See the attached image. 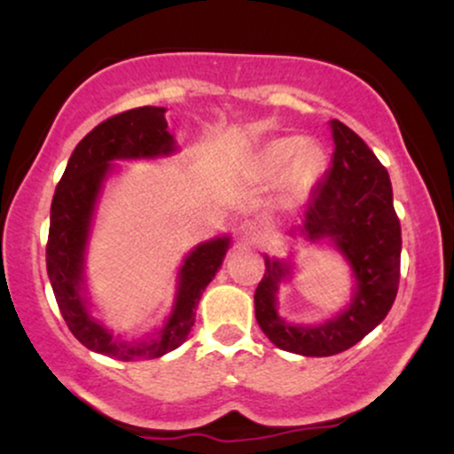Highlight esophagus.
Wrapping results in <instances>:
<instances>
[{
  "label": "esophagus",
  "instance_id": "1",
  "mask_svg": "<svg viewBox=\"0 0 454 454\" xmlns=\"http://www.w3.org/2000/svg\"><path fill=\"white\" fill-rule=\"evenodd\" d=\"M239 237H241V243L243 245H249V247H252V245L262 243L264 231H262V226H260L258 222L245 220L241 223V228H239Z\"/></svg>",
  "mask_w": 454,
  "mask_h": 454
}]
</instances>
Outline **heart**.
Segmentation results:
<instances>
[{
  "label": "heart",
  "mask_w": 454,
  "mask_h": 454,
  "mask_svg": "<svg viewBox=\"0 0 454 454\" xmlns=\"http://www.w3.org/2000/svg\"><path fill=\"white\" fill-rule=\"evenodd\" d=\"M294 159V162L292 160ZM294 166L289 165V161ZM322 155L320 151L314 147H305V140L299 137H284L275 138L260 151L258 155V166L260 173L269 179H275L279 176L289 165L288 185L293 187L294 192L307 190L311 184H314L317 170H320Z\"/></svg>",
  "instance_id": "b5f03b06"
}]
</instances>
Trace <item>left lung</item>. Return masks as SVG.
Instances as JSON below:
<instances>
[{"mask_svg":"<svg viewBox=\"0 0 454 454\" xmlns=\"http://www.w3.org/2000/svg\"><path fill=\"white\" fill-rule=\"evenodd\" d=\"M331 126L333 166L307 205L303 232L314 241L331 237L350 260L356 278L352 303L326 325H288L275 311V293L288 267L270 260L254 294L264 335L281 350L303 356H331L361 341L387 317L399 288L401 226L388 170L356 132L337 119Z\"/></svg>","mask_w":454,"mask_h":454,"instance_id":"left-lung-1","label":"left lung"}]
</instances>
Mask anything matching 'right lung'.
Wrapping results in <instances>:
<instances>
[{"mask_svg": "<svg viewBox=\"0 0 454 454\" xmlns=\"http://www.w3.org/2000/svg\"><path fill=\"white\" fill-rule=\"evenodd\" d=\"M166 108L140 106L119 113L102 121L76 145L66 173L57 184L51 202V228L46 241V270L51 286L72 335L85 348L121 361L158 358L187 340L194 326L196 305L202 290L215 278L228 249V239L198 245L181 267L179 294L173 316L149 341L117 343L108 331L93 322L81 296L82 252H85L90 220L108 161L121 158H155L175 149L166 132Z\"/></svg>", "mask_w": 454, "mask_h": 454, "instance_id": "1", "label": "right lung"}]
</instances>
